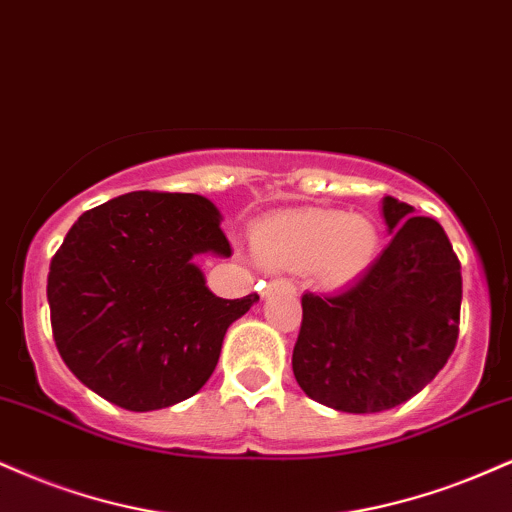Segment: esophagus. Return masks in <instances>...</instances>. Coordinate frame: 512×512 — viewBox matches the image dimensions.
<instances>
[{
  "instance_id": "1",
  "label": "esophagus",
  "mask_w": 512,
  "mask_h": 512,
  "mask_svg": "<svg viewBox=\"0 0 512 512\" xmlns=\"http://www.w3.org/2000/svg\"><path fill=\"white\" fill-rule=\"evenodd\" d=\"M274 291L295 293V286H293V281H288V279H276L272 283H267V288H264V291H262V298H267V295L274 293Z\"/></svg>"
}]
</instances>
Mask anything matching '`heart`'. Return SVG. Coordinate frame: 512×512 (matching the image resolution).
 Instances as JSON below:
<instances>
[{"mask_svg":"<svg viewBox=\"0 0 512 512\" xmlns=\"http://www.w3.org/2000/svg\"><path fill=\"white\" fill-rule=\"evenodd\" d=\"M379 229L365 214L341 209H288L267 217L252 233L257 260L272 269L312 272L326 286H346L372 267Z\"/></svg>","mask_w":512,"mask_h":512,"instance_id":"1","label":"heart"}]
</instances>
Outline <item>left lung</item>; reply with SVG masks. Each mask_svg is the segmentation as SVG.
Here are the masks:
<instances>
[{
	"mask_svg": "<svg viewBox=\"0 0 512 512\" xmlns=\"http://www.w3.org/2000/svg\"><path fill=\"white\" fill-rule=\"evenodd\" d=\"M391 243L355 283L303 295L293 374L307 396L341 412H381L441 372L458 341L463 276L436 219L381 200Z\"/></svg>",
	"mask_w": 512,
	"mask_h": 512,
	"instance_id": "left-lung-1",
	"label": "left lung"
}]
</instances>
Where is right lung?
I'll list each match as a JSON object with an SVG mask.
<instances>
[{"mask_svg": "<svg viewBox=\"0 0 512 512\" xmlns=\"http://www.w3.org/2000/svg\"><path fill=\"white\" fill-rule=\"evenodd\" d=\"M231 257L221 212L195 193L138 190L80 214L52 257L47 300L61 360L123 410L195 396L226 329L260 295L217 298L195 255Z\"/></svg>", "mask_w": 512, "mask_h": 512, "instance_id": "obj_1", "label": "right lung"}]
</instances>
